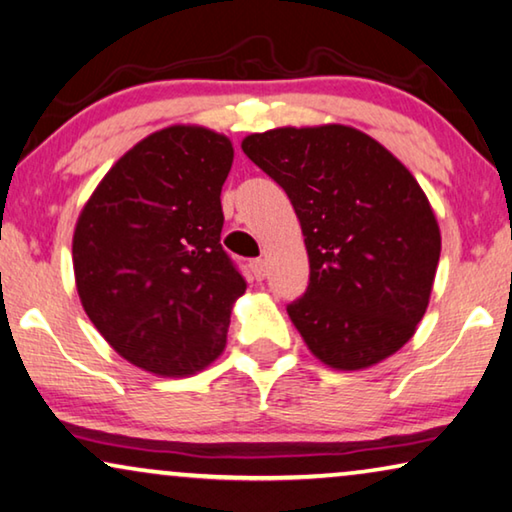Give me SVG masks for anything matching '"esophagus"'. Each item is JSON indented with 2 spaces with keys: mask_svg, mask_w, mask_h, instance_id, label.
Here are the masks:
<instances>
[{
  "mask_svg": "<svg viewBox=\"0 0 512 512\" xmlns=\"http://www.w3.org/2000/svg\"><path fill=\"white\" fill-rule=\"evenodd\" d=\"M250 271H253L255 280H264V276H266V262H264V259H253V262H250Z\"/></svg>",
  "mask_w": 512,
  "mask_h": 512,
  "instance_id": "34e87169",
  "label": "esophagus"
}]
</instances>
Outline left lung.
<instances>
[{
	"label": "left lung",
	"mask_w": 512,
	"mask_h": 512,
	"mask_svg": "<svg viewBox=\"0 0 512 512\" xmlns=\"http://www.w3.org/2000/svg\"><path fill=\"white\" fill-rule=\"evenodd\" d=\"M243 154L296 211L310 285L287 305L312 354L365 370L416 333L441 255L430 200L384 144L342 124L282 126L243 137Z\"/></svg>",
	"instance_id": "left-lung-1"
}]
</instances>
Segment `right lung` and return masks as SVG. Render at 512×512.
<instances>
[{
	"label": "right lung",
	"instance_id": "right-lung-1",
	"mask_svg": "<svg viewBox=\"0 0 512 512\" xmlns=\"http://www.w3.org/2000/svg\"><path fill=\"white\" fill-rule=\"evenodd\" d=\"M230 137L174 124L110 167L73 232L82 308L135 368L188 377L223 354L246 280L220 246Z\"/></svg>",
	"mask_w": 512,
	"mask_h": 512
}]
</instances>
